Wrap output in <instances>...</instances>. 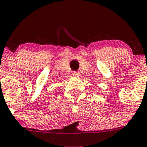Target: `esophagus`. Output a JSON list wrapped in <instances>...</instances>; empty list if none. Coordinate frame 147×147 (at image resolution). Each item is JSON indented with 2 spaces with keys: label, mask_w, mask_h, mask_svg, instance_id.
Wrapping results in <instances>:
<instances>
[{
  "label": "esophagus",
  "mask_w": 147,
  "mask_h": 147,
  "mask_svg": "<svg viewBox=\"0 0 147 147\" xmlns=\"http://www.w3.org/2000/svg\"><path fill=\"white\" fill-rule=\"evenodd\" d=\"M72 76H74V77H79L80 73L78 71H73L72 72Z\"/></svg>",
  "instance_id": "34e87169"
}]
</instances>
